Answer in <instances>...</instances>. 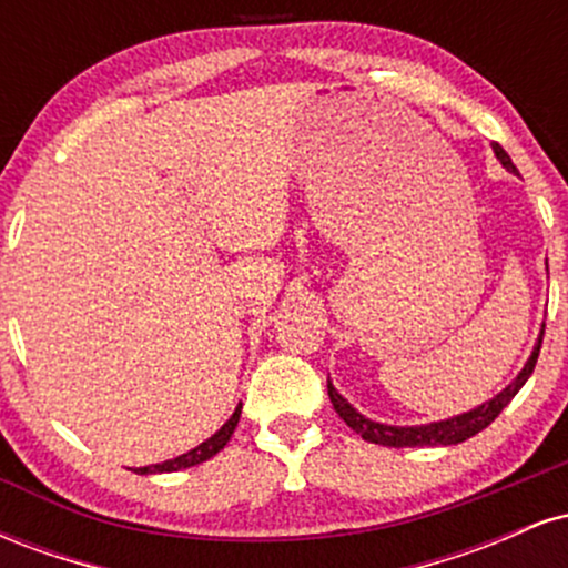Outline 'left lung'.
<instances>
[{
	"mask_svg": "<svg viewBox=\"0 0 568 568\" xmlns=\"http://www.w3.org/2000/svg\"><path fill=\"white\" fill-rule=\"evenodd\" d=\"M491 149H494V154H497V160L501 162V165H505L510 173H515L513 160L507 158L505 149H501L499 143H491ZM542 336H545V325H542V331H539V338H537V344H534V352H531L529 361H526V366L520 368V374L515 376V379L507 384V387L501 389L499 395H494L491 400L484 403V406L467 410V414L452 416V419L429 422V425H416V427L382 425V422L366 419V416H363L361 410L352 408L349 403L336 393V387H334V384H331V379H328V397H331V403H334L336 414L342 416L344 422H347V427L355 429V433L361 435L363 440H368V443H379V446H389V448L456 446V443L473 438V435H478L480 429H486L488 425H491V422L501 414V408H505L507 403H510L513 397L518 395V389L524 387L526 379H529V376L534 374V366H537L539 347H542Z\"/></svg>",
	"mask_w": 568,
	"mask_h": 568,
	"instance_id": "left-lung-1",
	"label": "left lung"
}]
</instances>
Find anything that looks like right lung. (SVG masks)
I'll return each instance as SVG.
<instances>
[{"label":"right lung","mask_w":568,"mask_h":568,"mask_svg":"<svg viewBox=\"0 0 568 568\" xmlns=\"http://www.w3.org/2000/svg\"><path fill=\"white\" fill-rule=\"evenodd\" d=\"M240 410H243V403H240L237 408H234V414L230 416V422H226L224 427L219 429L216 435H211L205 443H200L197 448H192V452L175 456V459H168L162 462V465H149V467H135V473L139 475H152V473H179V470H186V467H194V465H202V462H207L211 456H216L221 448L226 446L232 438L234 427H237L240 422Z\"/></svg>","instance_id":"add662e5"}]
</instances>
